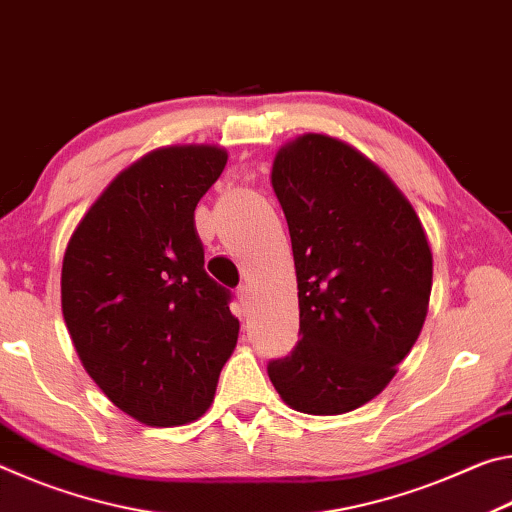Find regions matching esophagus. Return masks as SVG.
Listing matches in <instances>:
<instances>
[{
	"mask_svg": "<svg viewBox=\"0 0 512 512\" xmlns=\"http://www.w3.org/2000/svg\"><path fill=\"white\" fill-rule=\"evenodd\" d=\"M237 298H239L241 305L248 309L250 305H253V289H250L248 284H241V287L237 289Z\"/></svg>",
	"mask_w": 512,
	"mask_h": 512,
	"instance_id": "esophagus-1",
	"label": "esophagus"
}]
</instances>
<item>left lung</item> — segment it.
Segmentation results:
<instances>
[{"instance_id":"1","label":"left lung","mask_w":512,"mask_h":512,"mask_svg":"<svg viewBox=\"0 0 512 512\" xmlns=\"http://www.w3.org/2000/svg\"><path fill=\"white\" fill-rule=\"evenodd\" d=\"M271 183L289 223L300 341L268 361V377L296 411H354L418 341L433 275L427 235L393 180L329 135L282 146Z\"/></svg>"}]
</instances>
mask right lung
Wrapping results in <instances>:
<instances>
[{
  "instance_id": "obj_1",
  "label": "right lung",
  "mask_w": 512,
  "mask_h": 512,
  "mask_svg": "<svg viewBox=\"0 0 512 512\" xmlns=\"http://www.w3.org/2000/svg\"><path fill=\"white\" fill-rule=\"evenodd\" d=\"M228 162L164 146L112 180L69 239L60 293L83 368L149 427L198 420L237 345L230 289L205 273L194 210Z\"/></svg>"
}]
</instances>
